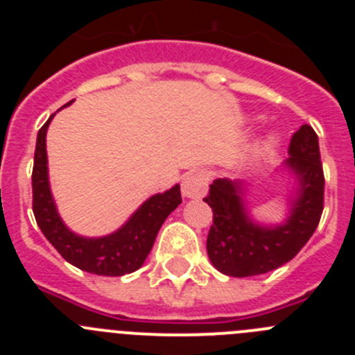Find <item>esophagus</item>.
<instances>
[{"label": "esophagus", "instance_id": "esophagus-1", "mask_svg": "<svg viewBox=\"0 0 355 355\" xmlns=\"http://www.w3.org/2000/svg\"><path fill=\"white\" fill-rule=\"evenodd\" d=\"M208 190V178L202 172H188L181 183V193L187 199H199Z\"/></svg>", "mask_w": 355, "mask_h": 355}]
</instances>
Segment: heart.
<instances>
[{"label": "heart", "mask_w": 355, "mask_h": 355, "mask_svg": "<svg viewBox=\"0 0 355 355\" xmlns=\"http://www.w3.org/2000/svg\"><path fill=\"white\" fill-rule=\"evenodd\" d=\"M274 146L275 139L274 137H268V139H265L258 147H256V153H258V155H266V153H270V150L274 149Z\"/></svg>", "instance_id": "b5f03b06"}]
</instances>
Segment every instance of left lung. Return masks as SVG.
I'll list each match as a JSON object with an SVG mask.
<instances>
[{"label": "left lung", "instance_id": "1", "mask_svg": "<svg viewBox=\"0 0 355 355\" xmlns=\"http://www.w3.org/2000/svg\"><path fill=\"white\" fill-rule=\"evenodd\" d=\"M284 171L293 180L288 193V215L281 224L254 220L247 208V187L241 181L215 180L205 197L213 209L206 249L216 270L231 277L272 272L293 259L313 236L324 209V171L318 137L300 126L291 137Z\"/></svg>", "mask_w": 355, "mask_h": 355}]
</instances>
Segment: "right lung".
<instances>
[{
    "label": "right lung",
    "instance_id": "add662e5",
    "mask_svg": "<svg viewBox=\"0 0 355 355\" xmlns=\"http://www.w3.org/2000/svg\"><path fill=\"white\" fill-rule=\"evenodd\" d=\"M71 103L69 101L65 106ZM53 117L55 114L48 119L37 135L35 159H33V174H31L33 215L40 231L62 254V258L78 266L80 270L106 275V277H119L139 270L146 261L147 254L153 249L156 234L165 218L181 205L180 184H174L163 193L150 196L114 233L97 238L74 233L62 220L49 187L46 133Z\"/></svg>",
    "mask_w": 355,
    "mask_h": 355
}]
</instances>
